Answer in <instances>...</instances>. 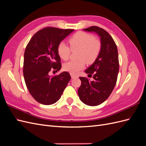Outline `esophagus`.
<instances>
[{"label": "esophagus", "mask_w": 146, "mask_h": 146, "mask_svg": "<svg viewBox=\"0 0 146 146\" xmlns=\"http://www.w3.org/2000/svg\"><path fill=\"white\" fill-rule=\"evenodd\" d=\"M70 76H71V77H72V78L77 77V76H75V75H74V74H70Z\"/></svg>", "instance_id": "esophagus-1"}]
</instances>
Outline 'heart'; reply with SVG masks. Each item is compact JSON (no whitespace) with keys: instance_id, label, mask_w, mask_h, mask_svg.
Listing matches in <instances>:
<instances>
[{"instance_id":"b5f03b06","label":"heart","mask_w":146,"mask_h":146,"mask_svg":"<svg viewBox=\"0 0 146 146\" xmlns=\"http://www.w3.org/2000/svg\"><path fill=\"white\" fill-rule=\"evenodd\" d=\"M70 48L62 42L57 48V52L60 58L67 60L70 55L71 50H79L77 58L78 60L70 61L63 65V69L70 74H76L85 68L86 62L93 63L99 54L101 44L98 39H95L92 35L83 32H78L69 39Z\"/></svg>"}]
</instances>
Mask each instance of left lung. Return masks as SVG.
I'll return each mask as SVG.
<instances>
[{"instance_id": "left-lung-1", "label": "left lung", "mask_w": 146, "mask_h": 146, "mask_svg": "<svg viewBox=\"0 0 146 146\" xmlns=\"http://www.w3.org/2000/svg\"><path fill=\"white\" fill-rule=\"evenodd\" d=\"M83 30L98 35L101 48L96 61L85 71L91 76L93 74L94 80L79 77L82 84L78 94L83 103L97 106L108 98L116 85L119 67L118 52L113 38L103 29L92 26Z\"/></svg>"}]
</instances>
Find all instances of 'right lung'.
<instances>
[{"mask_svg":"<svg viewBox=\"0 0 146 146\" xmlns=\"http://www.w3.org/2000/svg\"><path fill=\"white\" fill-rule=\"evenodd\" d=\"M73 32L72 29L46 27L35 33L26 47L23 67L24 80L30 94L39 103L48 105L56 102L71 78L66 71L52 77L48 72L52 69H61L57 48Z\"/></svg>","mask_w":146,"mask_h":146,"instance_id":"right-lung-1","label":"right lung"}]
</instances>
